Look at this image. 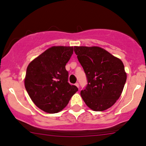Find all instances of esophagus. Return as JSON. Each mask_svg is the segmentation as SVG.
I'll return each mask as SVG.
<instances>
[{
    "label": "esophagus",
    "instance_id": "obj_1",
    "mask_svg": "<svg viewBox=\"0 0 146 146\" xmlns=\"http://www.w3.org/2000/svg\"><path fill=\"white\" fill-rule=\"evenodd\" d=\"M75 86L78 87V88H79V87H80V85H79V83H78V82L75 83Z\"/></svg>",
    "mask_w": 146,
    "mask_h": 146
}]
</instances>
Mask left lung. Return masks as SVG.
Here are the masks:
<instances>
[{
    "label": "left lung",
    "instance_id": "left-lung-1",
    "mask_svg": "<svg viewBox=\"0 0 146 146\" xmlns=\"http://www.w3.org/2000/svg\"><path fill=\"white\" fill-rule=\"evenodd\" d=\"M74 51L88 82L80 92L83 100L95 111L108 109L119 98L126 82L123 62L98 46H74Z\"/></svg>",
    "mask_w": 146,
    "mask_h": 146
}]
</instances>
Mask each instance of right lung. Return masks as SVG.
I'll return each mask as SVG.
<instances>
[{
    "instance_id": "1",
    "label": "right lung",
    "mask_w": 146,
    "mask_h": 146,
    "mask_svg": "<svg viewBox=\"0 0 146 146\" xmlns=\"http://www.w3.org/2000/svg\"><path fill=\"white\" fill-rule=\"evenodd\" d=\"M73 53V46H52L28 65L25 88L36 106L46 113L61 111L78 90L68 82L65 68Z\"/></svg>"
}]
</instances>
